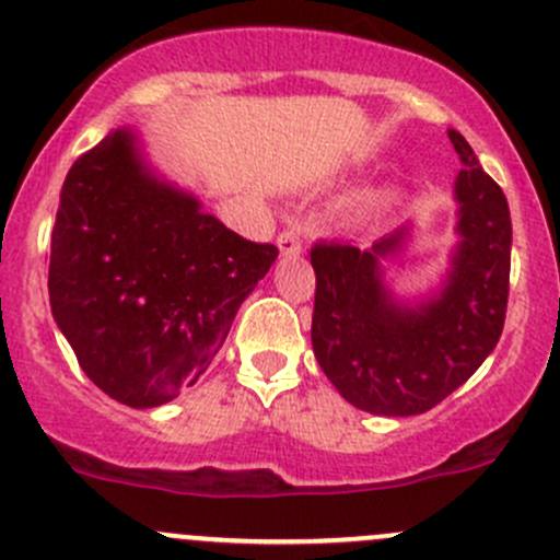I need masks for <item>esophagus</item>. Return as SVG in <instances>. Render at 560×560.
Returning a JSON list of instances; mask_svg holds the SVG:
<instances>
[{"instance_id":"34e87169","label":"esophagus","mask_w":560,"mask_h":560,"mask_svg":"<svg viewBox=\"0 0 560 560\" xmlns=\"http://www.w3.org/2000/svg\"><path fill=\"white\" fill-rule=\"evenodd\" d=\"M276 246H279V252L287 254V257H295V254L303 252V238L298 230H281L279 238H276Z\"/></svg>"}]
</instances>
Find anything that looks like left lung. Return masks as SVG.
Returning <instances> with one entry per match:
<instances>
[{
    "label": "left lung",
    "instance_id": "8db88e82",
    "mask_svg": "<svg viewBox=\"0 0 560 560\" xmlns=\"http://www.w3.org/2000/svg\"><path fill=\"white\" fill-rule=\"evenodd\" d=\"M463 160L455 197L463 235L442 295L420 308L395 306L382 284L380 257L404 233L369 252L316 241L312 343L319 369L358 409L385 417L422 415L442 404L499 343L510 301V206L479 167L471 145L450 129Z\"/></svg>",
    "mask_w": 560,
    "mask_h": 560
}]
</instances>
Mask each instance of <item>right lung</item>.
<instances>
[{"instance_id":"right-lung-1","label":"right lung","mask_w":560,"mask_h":560,"mask_svg":"<svg viewBox=\"0 0 560 560\" xmlns=\"http://www.w3.org/2000/svg\"><path fill=\"white\" fill-rule=\"evenodd\" d=\"M276 254L156 180L132 135L116 129L67 173L48 252L50 312L94 385L151 409L200 380Z\"/></svg>"}]
</instances>
